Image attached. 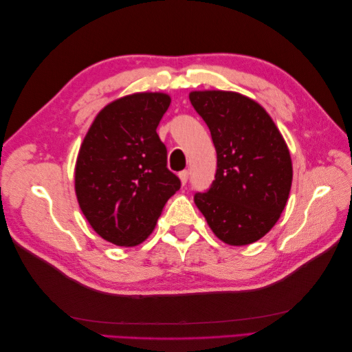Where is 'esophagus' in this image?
<instances>
[{"instance_id":"1","label":"esophagus","mask_w":352,"mask_h":352,"mask_svg":"<svg viewBox=\"0 0 352 352\" xmlns=\"http://www.w3.org/2000/svg\"><path fill=\"white\" fill-rule=\"evenodd\" d=\"M178 177H180L182 183L186 184V183H188V180H189V170H182L180 174H178Z\"/></svg>"}]
</instances>
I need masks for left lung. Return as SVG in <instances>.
Masks as SVG:
<instances>
[{"mask_svg": "<svg viewBox=\"0 0 352 352\" xmlns=\"http://www.w3.org/2000/svg\"><path fill=\"white\" fill-rule=\"evenodd\" d=\"M218 157L214 182L195 204L216 237L234 246L257 242L286 207L292 186L289 148L258 102L237 92L195 91Z\"/></svg>", "mask_w": 352, "mask_h": 352, "instance_id": "8db88e82", "label": "left lung"}]
</instances>
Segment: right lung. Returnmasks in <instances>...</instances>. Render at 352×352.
I'll return each instance as SVG.
<instances>
[{
  "label": "right lung",
  "mask_w": 352,
  "mask_h": 352,
  "mask_svg": "<svg viewBox=\"0 0 352 352\" xmlns=\"http://www.w3.org/2000/svg\"><path fill=\"white\" fill-rule=\"evenodd\" d=\"M170 104L162 92H140L107 104L80 146L76 195L104 241L136 246L153 233L180 178L166 166L157 125Z\"/></svg>",
  "instance_id": "add662e5"
}]
</instances>
